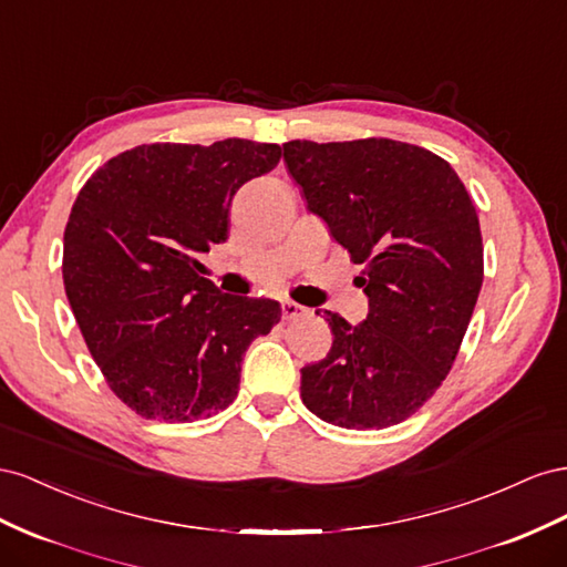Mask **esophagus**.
<instances>
[{
    "mask_svg": "<svg viewBox=\"0 0 567 567\" xmlns=\"http://www.w3.org/2000/svg\"><path fill=\"white\" fill-rule=\"evenodd\" d=\"M303 306H299L297 301H285L282 303V318L285 320H295V318H299V316H303Z\"/></svg>",
    "mask_w": 567,
    "mask_h": 567,
    "instance_id": "esophagus-1",
    "label": "esophagus"
}]
</instances>
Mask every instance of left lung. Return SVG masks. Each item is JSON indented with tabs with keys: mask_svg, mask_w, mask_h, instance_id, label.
<instances>
[{
	"mask_svg": "<svg viewBox=\"0 0 567 567\" xmlns=\"http://www.w3.org/2000/svg\"><path fill=\"white\" fill-rule=\"evenodd\" d=\"M285 166L363 270L359 326L332 311L326 359L301 368V401L326 423L384 430L440 390L484 278L475 204L442 156L409 142L292 140ZM320 313V311H316Z\"/></svg>",
	"mask_w": 567,
	"mask_h": 567,
	"instance_id": "left-lung-1",
	"label": "left lung"
}]
</instances>
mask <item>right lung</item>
Instances as JSON below:
<instances>
[{
    "label": "right lung",
    "mask_w": 567,
    "mask_h": 567,
    "mask_svg": "<svg viewBox=\"0 0 567 567\" xmlns=\"http://www.w3.org/2000/svg\"><path fill=\"white\" fill-rule=\"evenodd\" d=\"M278 144H140L96 168L63 233V287L109 390L147 420L228 409L241 355L280 303L220 295L199 254L228 237L235 192L280 164Z\"/></svg>",
    "instance_id": "1"
}]
</instances>
